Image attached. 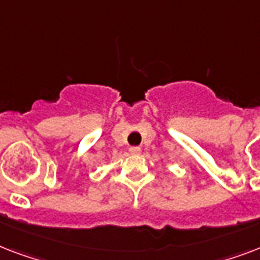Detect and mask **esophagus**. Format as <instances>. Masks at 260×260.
Listing matches in <instances>:
<instances>
[{
    "label": "esophagus",
    "mask_w": 260,
    "mask_h": 260,
    "mask_svg": "<svg viewBox=\"0 0 260 260\" xmlns=\"http://www.w3.org/2000/svg\"><path fill=\"white\" fill-rule=\"evenodd\" d=\"M129 152L132 155H139L142 152V148H140V147H131Z\"/></svg>",
    "instance_id": "34e87169"
}]
</instances>
